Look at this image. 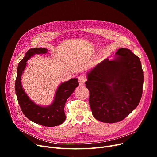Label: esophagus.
<instances>
[{
  "instance_id": "1",
  "label": "esophagus",
  "mask_w": 157,
  "mask_h": 157,
  "mask_svg": "<svg viewBox=\"0 0 157 157\" xmlns=\"http://www.w3.org/2000/svg\"><path fill=\"white\" fill-rule=\"evenodd\" d=\"M78 81H79V85L80 86H82V85H84L85 81H86V79L85 76H79L78 77Z\"/></svg>"
}]
</instances>
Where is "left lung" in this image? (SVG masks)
Listing matches in <instances>:
<instances>
[{
	"label": "left lung",
	"instance_id": "1",
	"mask_svg": "<svg viewBox=\"0 0 157 157\" xmlns=\"http://www.w3.org/2000/svg\"><path fill=\"white\" fill-rule=\"evenodd\" d=\"M86 87L94 118L113 123L125 118L138 105L143 94V71L139 57L120 48L113 60L106 59L87 73Z\"/></svg>",
	"mask_w": 157,
	"mask_h": 157
}]
</instances>
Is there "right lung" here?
<instances>
[{"label": "right lung", "instance_id": "add662e5", "mask_svg": "<svg viewBox=\"0 0 157 157\" xmlns=\"http://www.w3.org/2000/svg\"><path fill=\"white\" fill-rule=\"evenodd\" d=\"M47 52V49L43 48L29 49L18 66L15 90L20 108L25 116L37 124L51 127L60 125L65 120V102L79 86V83L77 78H72L61 83L56 90L53 102L48 106H40L33 102L22 87L21 75L27 65V62L31 56L35 54H44Z\"/></svg>", "mask_w": 157, "mask_h": 157}]
</instances>
